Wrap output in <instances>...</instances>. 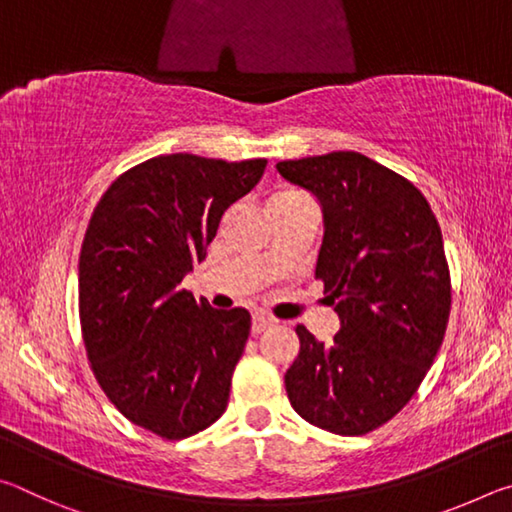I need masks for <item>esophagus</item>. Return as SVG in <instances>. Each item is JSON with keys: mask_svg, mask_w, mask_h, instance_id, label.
Segmentation results:
<instances>
[{"mask_svg": "<svg viewBox=\"0 0 512 512\" xmlns=\"http://www.w3.org/2000/svg\"><path fill=\"white\" fill-rule=\"evenodd\" d=\"M273 323H275L273 318H268V316H264V314H255V316H253V327H250V332H253V334H262L264 329H268Z\"/></svg>", "mask_w": 512, "mask_h": 512, "instance_id": "34e87169", "label": "esophagus"}]
</instances>
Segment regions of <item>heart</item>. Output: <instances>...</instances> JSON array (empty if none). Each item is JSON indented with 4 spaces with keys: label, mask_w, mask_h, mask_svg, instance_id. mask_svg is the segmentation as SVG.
I'll return each instance as SVG.
<instances>
[{
    "label": "heart",
    "mask_w": 512,
    "mask_h": 512,
    "mask_svg": "<svg viewBox=\"0 0 512 512\" xmlns=\"http://www.w3.org/2000/svg\"><path fill=\"white\" fill-rule=\"evenodd\" d=\"M300 194H296V192H280V194H275L271 201H289V198H298Z\"/></svg>",
    "instance_id": "1"
}]
</instances>
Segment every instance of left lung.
Masks as SVG:
<instances>
[{
	"label": "left lung",
	"mask_w": 512,
	"mask_h": 512,
	"mask_svg": "<svg viewBox=\"0 0 512 512\" xmlns=\"http://www.w3.org/2000/svg\"><path fill=\"white\" fill-rule=\"evenodd\" d=\"M275 169L323 210L316 277L341 320L329 343L296 327L289 402L314 427L361 436L404 409L443 345L452 284L440 225L418 187L361 153Z\"/></svg>",
	"instance_id": "8db88e82"
}]
</instances>
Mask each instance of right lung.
<instances>
[{
  "instance_id": "1",
  "label": "right lung",
  "mask_w": 512,
  "mask_h": 512,
  "mask_svg": "<svg viewBox=\"0 0 512 512\" xmlns=\"http://www.w3.org/2000/svg\"><path fill=\"white\" fill-rule=\"evenodd\" d=\"M266 160L158 155L128 169L92 212L79 259L83 341L94 377L137 427L189 438L221 418L250 314L180 289L223 212Z\"/></svg>"
}]
</instances>
